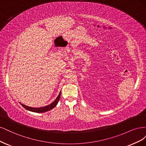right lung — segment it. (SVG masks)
<instances>
[{"label":"right lung","mask_w":146,"mask_h":146,"mask_svg":"<svg viewBox=\"0 0 146 146\" xmlns=\"http://www.w3.org/2000/svg\"><path fill=\"white\" fill-rule=\"evenodd\" d=\"M60 96H61V92H60L58 96L57 97L56 99L55 100V101L53 102L52 104L46 106V107H41V108H32V107H27V106L24 105L22 104H21L22 105V106H23L24 108H25L26 110H29V111L35 112V113H44V112H46V111H49V110H52V108H54L55 107V106L57 105V104H58V101L60 100Z\"/></svg>","instance_id":"right-lung-1"}]
</instances>
